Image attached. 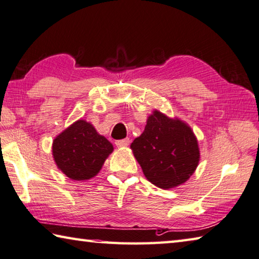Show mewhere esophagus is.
Listing matches in <instances>:
<instances>
[{
	"label": "esophagus",
	"mask_w": 259,
	"mask_h": 259,
	"mask_svg": "<svg viewBox=\"0 0 259 259\" xmlns=\"http://www.w3.org/2000/svg\"><path fill=\"white\" fill-rule=\"evenodd\" d=\"M130 139H122V140H118L116 141V146L117 147H127L130 144Z\"/></svg>",
	"instance_id": "1"
}]
</instances>
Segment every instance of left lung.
Wrapping results in <instances>:
<instances>
[{
	"mask_svg": "<svg viewBox=\"0 0 259 259\" xmlns=\"http://www.w3.org/2000/svg\"><path fill=\"white\" fill-rule=\"evenodd\" d=\"M131 148L148 181L161 189L184 183L196 170L200 157L191 128L157 110Z\"/></svg>",
	"mask_w": 259,
	"mask_h": 259,
	"instance_id": "1",
	"label": "left lung"
}]
</instances>
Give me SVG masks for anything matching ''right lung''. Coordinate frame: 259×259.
Listing matches in <instances>:
<instances>
[{
  "label": "right lung",
  "instance_id": "1",
  "mask_svg": "<svg viewBox=\"0 0 259 259\" xmlns=\"http://www.w3.org/2000/svg\"><path fill=\"white\" fill-rule=\"evenodd\" d=\"M113 150L112 144L85 120H77L54 139V161L71 180H89L97 175Z\"/></svg>",
  "mask_w": 259,
  "mask_h": 259
}]
</instances>
